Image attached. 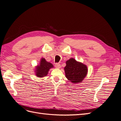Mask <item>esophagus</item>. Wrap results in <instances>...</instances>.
<instances>
[{"label": "esophagus", "mask_w": 121, "mask_h": 121, "mask_svg": "<svg viewBox=\"0 0 121 121\" xmlns=\"http://www.w3.org/2000/svg\"><path fill=\"white\" fill-rule=\"evenodd\" d=\"M55 67L57 69H60V65L59 63H56L55 64Z\"/></svg>", "instance_id": "34e87169"}]
</instances>
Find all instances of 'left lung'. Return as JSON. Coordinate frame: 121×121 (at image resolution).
Masks as SVG:
<instances>
[{"instance_id":"obj_1","label":"left lung","mask_w":121,"mask_h":121,"mask_svg":"<svg viewBox=\"0 0 121 121\" xmlns=\"http://www.w3.org/2000/svg\"><path fill=\"white\" fill-rule=\"evenodd\" d=\"M64 70L66 78L72 83L82 81L87 74V67L80 62L71 58L66 61Z\"/></svg>"}]
</instances>
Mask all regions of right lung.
Instances as JSON below:
<instances>
[{
	"mask_svg": "<svg viewBox=\"0 0 121 121\" xmlns=\"http://www.w3.org/2000/svg\"><path fill=\"white\" fill-rule=\"evenodd\" d=\"M54 67L53 65L46 60L44 58H42L40 64L36 67V75L38 77H43L47 75L50 69Z\"/></svg>",
	"mask_w": 121,
	"mask_h": 121,
	"instance_id": "right-lung-1",
	"label": "right lung"
}]
</instances>
